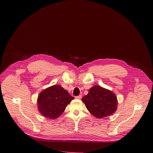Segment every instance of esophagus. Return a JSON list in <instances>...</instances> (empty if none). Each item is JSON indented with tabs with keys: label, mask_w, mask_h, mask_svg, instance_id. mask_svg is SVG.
<instances>
[{
	"label": "esophagus",
	"mask_w": 153,
	"mask_h": 153,
	"mask_svg": "<svg viewBox=\"0 0 153 153\" xmlns=\"http://www.w3.org/2000/svg\"><path fill=\"white\" fill-rule=\"evenodd\" d=\"M75 98L77 99H80L82 98V95H79V96H76Z\"/></svg>",
	"instance_id": "34e87169"
}]
</instances>
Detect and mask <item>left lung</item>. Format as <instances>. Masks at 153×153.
<instances>
[{
  "instance_id": "obj_1",
  "label": "left lung",
  "mask_w": 153,
  "mask_h": 153,
  "mask_svg": "<svg viewBox=\"0 0 153 153\" xmlns=\"http://www.w3.org/2000/svg\"><path fill=\"white\" fill-rule=\"evenodd\" d=\"M82 100L88 111L98 119L112 115L117 110L118 105L116 94L99 85L91 87Z\"/></svg>"
}]
</instances>
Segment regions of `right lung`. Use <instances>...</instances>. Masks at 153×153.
I'll list each match as a JSON object with an SVG mask.
<instances>
[{
    "label": "right lung",
    "instance_id": "right-lung-1",
    "mask_svg": "<svg viewBox=\"0 0 153 153\" xmlns=\"http://www.w3.org/2000/svg\"><path fill=\"white\" fill-rule=\"evenodd\" d=\"M73 99L74 97L60 85H54L40 93L37 100V108L43 116L55 119L64 112Z\"/></svg>",
    "mask_w": 153,
    "mask_h": 153
}]
</instances>
